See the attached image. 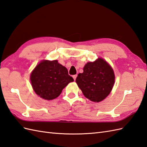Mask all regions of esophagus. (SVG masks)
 Returning a JSON list of instances; mask_svg holds the SVG:
<instances>
[{
  "label": "esophagus",
  "instance_id": "esophagus-1",
  "mask_svg": "<svg viewBox=\"0 0 147 147\" xmlns=\"http://www.w3.org/2000/svg\"><path fill=\"white\" fill-rule=\"evenodd\" d=\"M76 77H77V74H75V75H73V79H74V80H76Z\"/></svg>",
  "mask_w": 147,
  "mask_h": 147
}]
</instances>
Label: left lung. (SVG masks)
Segmentation results:
<instances>
[{
  "instance_id": "obj_1",
  "label": "left lung",
  "mask_w": 147,
  "mask_h": 147,
  "mask_svg": "<svg viewBox=\"0 0 147 147\" xmlns=\"http://www.w3.org/2000/svg\"><path fill=\"white\" fill-rule=\"evenodd\" d=\"M83 73L78 74L76 82L84 96L93 102H99L109 94L115 81L112 67L102 58L89 62Z\"/></svg>"
}]
</instances>
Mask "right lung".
<instances>
[{"label":"right lung","instance_id":"1","mask_svg":"<svg viewBox=\"0 0 147 147\" xmlns=\"http://www.w3.org/2000/svg\"><path fill=\"white\" fill-rule=\"evenodd\" d=\"M30 80L35 93L46 100L56 98L68 83L74 81L67 69L57 60L40 62L32 71Z\"/></svg>","mask_w":147,"mask_h":147}]
</instances>
